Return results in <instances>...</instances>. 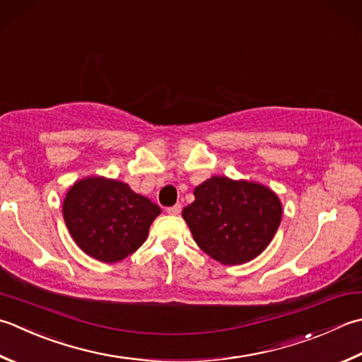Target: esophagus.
Listing matches in <instances>:
<instances>
[{"instance_id":"1","label":"esophagus","mask_w":362,"mask_h":362,"mask_svg":"<svg viewBox=\"0 0 362 362\" xmlns=\"http://www.w3.org/2000/svg\"><path fill=\"white\" fill-rule=\"evenodd\" d=\"M166 211H168L169 215H179L180 211H182V205L180 204H175V205H173V207H168Z\"/></svg>"}]
</instances>
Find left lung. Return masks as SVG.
<instances>
[{"label":"left lung","mask_w":362,"mask_h":362,"mask_svg":"<svg viewBox=\"0 0 362 362\" xmlns=\"http://www.w3.org/2000/svg\"><path fill=\"white\" fill-rule=\"evenodd\" d=\"M194 242L223 265L250 262L270 245L282 218L279 197L250 180L214 175L182 211Z\"/></svg>","instance_id":"8db88e82"}]
</instances>
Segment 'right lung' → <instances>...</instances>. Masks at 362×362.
<instances>
[{
    "label": "right lung",
    "mask_w": 362,
    "mask_h": 362,
    "mask_svg": "<svg viewBox=\"0 0 362 362\" xmlns=\"http://www.w3.org/2000/svg\"><path fill=\"white\" fill-rule=\"evenodd\" d=\"M160 214L157 204L127 183L97 175L75 182L62 204L64 221L75 243L106 264L136 251Z\"/></svg>",
    "instance_id": "obj_1"
}]
</instances>
